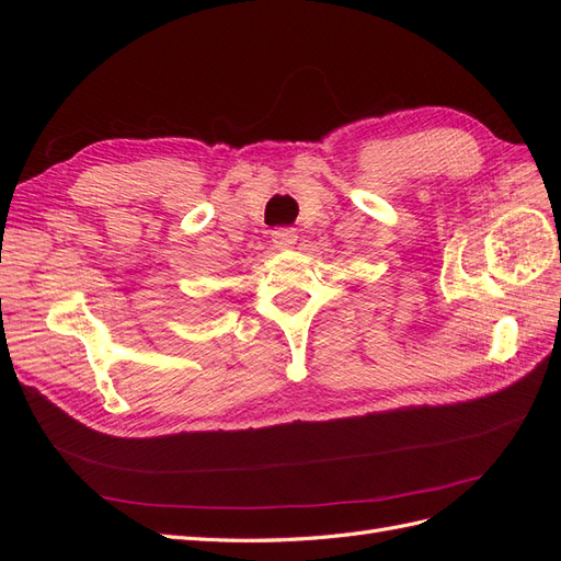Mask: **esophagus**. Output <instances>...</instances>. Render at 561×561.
<instances>
[{
    "label": "esophagus",
    "mask_w": 561,
    "mask_h": 561,
    "mask_svg": "<svg viewBox=\"0 0 561 561\" xmlns=\"http://www.w3.org/2000/svg\"><path fill=\"white\" fill-rule=\"evenodd\" d=\"M271 243L278 250H290L297 243V231L295 229H276L271 233Z\"/></svg>",
    "instance_id": "1"
}]
</instances>
